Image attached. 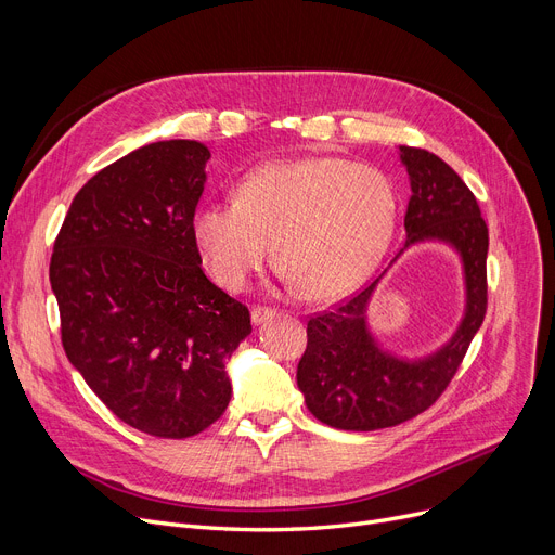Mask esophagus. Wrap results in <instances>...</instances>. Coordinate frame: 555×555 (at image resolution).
I'll return each instance as SVG.
<instances>
[{"label":"esophagus","mask_w":555,"mask_h":555,"mask_svg":"<svg viewBox=\"0 0 555 555\" xmlns=\"http://www.w3.org/2000/svg\"><path fill=\"white\" fill-rule=\"evenodd\" d=\"M274 314H276V310H274V308H266V306H254V308H251V322L258 326V324L266 322V319H272Z\"/></svg>","instance_id":"esophagus-1"}]
</instances>
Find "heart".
Masks as SVG:
<instances>
[{"instance_id": "1", "label": "heart", "mask_w": 555, "mask_h": 555, "mask_svg": "<svg viewBox=\"0 0 555 555\" xmlns=\"http://www.w3.org/2000/svg\"><path fill=\"white\" fill-rule=\"evenodd\" d=\"M393 222L396 193L380 170L308 157L258 166L243 178L236 199L202 204L193 238L204 266L229 289L247 285L276 241L287 279L324 299L371 270Z\"/></svg>"}]
</instances>
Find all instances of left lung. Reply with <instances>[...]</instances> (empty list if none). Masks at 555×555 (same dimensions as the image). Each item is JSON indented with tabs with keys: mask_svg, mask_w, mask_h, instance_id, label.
<instances>
[{
	"mask_svg": "<svg viewBox=\"0 0 555 555\" xmlns=\"http://www.w3.org/2000/svg\"><path fill=\"white\" fill-rule=\"evenodd\" d=\"M400 159L412 182L404 247L443 241L461 254L465 314L441 351L416 362L385 353L366 328V304L380 279L335 308L312 314L297 385L312 416L337 429L393 427L429 410L452 383L488 308V227L477 197L434 153L400 145Z\"/></svg>",
	"mask_w": 555,
	"mask_h": 555,
	"instance_id": "obj_1",
	"label": "left lung"
}]
</instances>
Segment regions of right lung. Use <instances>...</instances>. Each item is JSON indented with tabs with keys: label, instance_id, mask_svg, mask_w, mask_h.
Instances as JSON below:
<instances>
[{
	"label": "right lung",
	"instance_id": "right-lung-1",
	"mask_svg": "<svg viewBox=\"0 0 555 555\" xmlns=\"http://www.w3.org/2000/svg\"><path fill=\"white\" fill-rule=\"evenodd\" d=\"M204 143H149L99 170L74 197L49 279L63 348L126 425L189 439L227 410V360L249 310L202 272L193 216Z\"/></svg>",
	"mask_w": 555,
	"mask_h": 555
}]
</instances>
